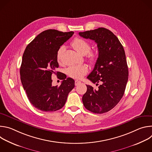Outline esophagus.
Masks as SVG:
<instances>
[{
	"instance_id": "obj_1",
	"label": "esophagus",
	"mask_w": 152,
	"mask_h": 152,
	"mask_svg": "<svg viewBox=\"0 0 152 152\" xmlns=\"http://www.w3.org/2000/svg\"><path fill=\"white\" fill-rule=\"evenodd\" d=\"M81 83V82L80 81H79V80H75V85L76 86H77L78 85H79L80 83Z\"/></svg>"
}]
</instances>
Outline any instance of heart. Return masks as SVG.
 Instances as JSON below:
<instances>
[{
    "label": "heart",
    "instance_id": "heart-1",
    "mask_svg": "<svg viewBox=\"0 0 152 152\" xmlns=\"http://www.w3.org/2000/svg\"><path fill=\"white\" fill-rule=\"evenodd\" d=\"M71 45L76 51L82 55L87 54L91 50L90 42L81 38H75L72 42ZM64 51L65 47L63 46H61L57 51L56 59L59 63L61 62L62 56ZM88 57L91 63H95L97 59V54L96 52H90L88 54ZM88 71L87 66L85 65H81V66H73L69 67L66 70V73L71 77L80 79L87 73Z\"/></svg>",
    "mask_w": 152,
    "mask_h": 152
}]
</instances>
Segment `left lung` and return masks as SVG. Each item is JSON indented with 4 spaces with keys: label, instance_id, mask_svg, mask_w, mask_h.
<instances>
[{
    "label": "left lung",
    "instance_id": "8db88e82",
    "mask_svg": "<svg viewBox=\"0 0 152 152\" xmlns=\"http://www.w3.org/2000/svg\"><path fill=\"white\" fill-rule=\"evenodd\" d=\"M79 35L94 40L97 45L99 57L93 70L87 76L99 89L86 85L82 97L86 109L95 114L107 113L114 108L124 95L128 80V67L124 48L118 38L104 28L83 32Z\"/></svg>",
    "mask_w": 152,
    "mask_h": 152
}]
</instances>
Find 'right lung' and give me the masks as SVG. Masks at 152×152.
<instances>
[{"instance_id":"obj_1","label":"right lung","mask_w":152,"mask_h":152,"mask_svg":"<svg viewBox=\"0 0 152 152\" xmlns=\"http://www.w3.org/2000/svg\"><path fill=\"white\" fill-rule=\"evenodd\" d=\"M73 34L48 29L38 35L26 48L20 79L29 102L38 110L52 112L61 109L75 87L74 79L56 72L59 67L57 51ZM53 74L63 80L60 86H52Z\"/></svg>"}]
</instances>
